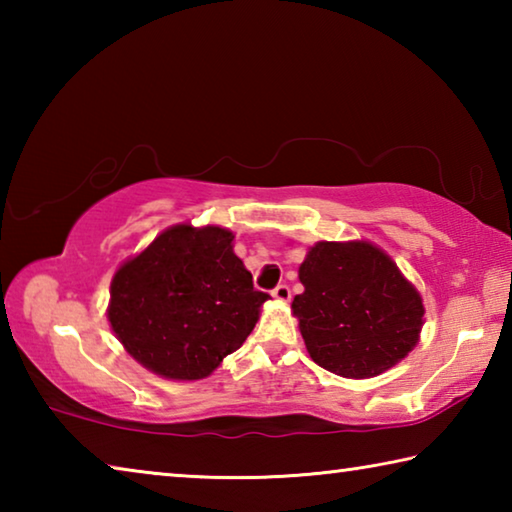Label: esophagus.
Here are the masks:
<instances>
[{"mask_svg":"<svg viewBox=\"0 0 512 512\" xmlns=\"http://www.w3.org/2000/svg\"><path fill=\"white\" fill-rule=\"evenodd\" d=\"M273 298L280 300V302H289L291 300V291L287 284H277V287L273 289Z\"/></svg>","mask_w":512,"mask_h":512,"instance_id":"esophagus-1","label":"esophagus"}]
</instances>
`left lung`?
Masks as SVG:
<instances>
[{"mask_svg": "<svg viewBox=\"0 0 512 512\" xmlns=\"http://www.w3.org/2000/svg\"><path fill=\"white\" fill-rule=\"evenodd\" d=\"M293 298L309 357L350 379L381 375L418 343L422 298L384 250L368 241H320L300 264Z\"/></svg>", "mask_w": 512, "mask_h": 512, "instance_id": "1", "label": "left lung"}]
</instances>
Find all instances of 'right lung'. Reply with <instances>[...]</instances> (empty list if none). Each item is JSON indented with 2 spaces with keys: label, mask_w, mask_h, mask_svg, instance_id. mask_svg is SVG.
<instances>
[{
  "label": "right lung",
  "mask_w": 512,
  "mask_h": 512,
  "mask_svg": "<svg viewBox=\"0 0 512 512\" xmlns=\"http://www.w3.org/2000/svg\"><path fill=\"white\" fill-rule=\"evenodd\" d=\"M232 239L216 225H173L112 277V332L155 375L203 379L253 332L268 293Z\"/></svg>",
  "instance_id": "add662e5"
}]
</instances>
